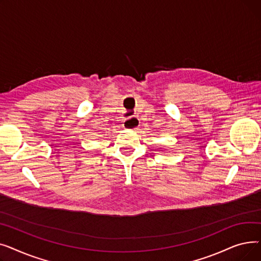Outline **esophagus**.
Segmentation results:
<instances>
[{
    "instance_id": "1",
    "label": "esophagus",
    "mask_w": 261,
    "mask_h": 261,
    "mask_svg": "<svg viewBox=\"0 0 261 261\" xmlns=\"http://www.w3.org/2000/svg\"><path fill=\"white\" fill-rule=\"evenodd\" d=\"M140 126V119L138 117H130L128 119H126L125 121H123V128L127 129V130H132V131H135L136 129L139 128Z\"/></svg>"
}]
</instances>
